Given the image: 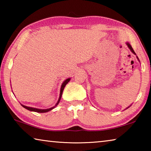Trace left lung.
<instances>
[{
    "instance_id": "8db88e82",
    "label": "left lung",
    "mask_w": 151,
    "mask_h": 151,
    "mask_svg": "<svg viewBox=\"0 0 151 151\" xmlns=\"http://www.w3.org/2000/svg\"><path fill=\"white\" fill-rule=\"evenodd\" d=\"M127 46H128V47H129V49L131 50V52H132V53H133V54H134L135 55H136V53H135V52H134V50H133V48H132V47H131V45H130L129 42H127ZM137 59L139 60V58H138V57H137ZM130 106H129V107H127V109H128V108H129V107H130Z\"/></svg>"
}]
</instances>
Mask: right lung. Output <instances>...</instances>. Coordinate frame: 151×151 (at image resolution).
<instances>
[{
    "instance_id": "1",
    "label": "right lung",
    "mask_w": 151,
    "mask_h": 151,
    "mask_svg": "<svg viewBox=\"0 0 151 151\" xmlns=\"http://www.w3.org/2000/svg\"><path fill=\"white\" fill-rule=\"evenodd\" d=\"M70 78H67V79H66V80L63 83L62 85H61V87H60V96H59V98H58V101H57V104H55V106L51 107V108L47 109H37V108H32V107L27 106H25V105H23V104H21V105H22V106H23L24 109L29 110V111H33V112H48V111H51V110H52V109L55 108V107L58 105V104L59 103V102H60V99H61V96H62V94H63V92L64 88H65L66 85L68 83V82L70 81Z\"/></svg>"
}]
</instances>
